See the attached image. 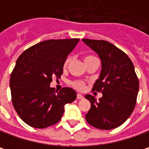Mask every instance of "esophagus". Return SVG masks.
I'll return each instance as SVG.
<instances>
[{
    "instance_id": "34e87169",
    "label": "esophagus",
    "mask_w": 149,
    "mask_h": 149,
    "mask_svg": "<svg viewBox=\"0 0 149 149\" xmlns=\"http://www.w3.org/2000/svg\"><path fill=\"white\" fill-rule=\"evenodd\" d=\"M84 98V97H83V95H81L80 93H78L77 94V99H83Z\"/></svg>"
}]
</instances>
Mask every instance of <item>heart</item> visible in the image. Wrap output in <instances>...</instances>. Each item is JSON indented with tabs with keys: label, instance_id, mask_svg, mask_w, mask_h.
Returning <instances> with one entry per match:
<instances>
[{
	"label": "heart",
	"instance_id": "b5f03b06",
	"mask_svg": "<svg viewBox=\"0 0 149 149\" xmlns=\"http://www.w3.org/2000/svg\"><path fill=\"white\" fill-rule=\"evenodd\" d=\"M92 58V56H88V57H86V58ZM69 58L66 59V61H65V63H64V66H67L68 63H69ZM73 86H74L76 89H79V90H82V89H84V87H85V84H84L82 81H74V82H73Z\"/></svg>",
	"mask_w": 149,
	"mask_h": 149
}]
</instances>
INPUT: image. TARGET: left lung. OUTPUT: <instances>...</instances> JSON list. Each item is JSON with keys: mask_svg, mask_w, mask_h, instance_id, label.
Returning a JSON list of instances; mask_svg holds the SVG:
<instances>
[{"mask_svg": "<svg viewBox=\"0 0 149 149\" xmlns=\"http://www.w3.org/2000/svg\"><path fill=\"white\" fill-rule=\"evenodd\" d=\"M101 59L102 69L92 91H100L102 97L97 100L86 95L91 109L86 120L100 130H112L121 125L132 114L136 106L139 82L134 65L129 57L106 40L82 39Z\"/></svg>", "mask_w": 149, "mask_h": 149, "instance_id": "left-lung-1", "label": "left lung"}]
</instances>
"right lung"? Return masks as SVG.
<instances>
[{"label":"right lung","instance_id":"add662e5","mask_svg":"<svg viewBox=\"0 0 149 149\" xmlns=\"http://www.w3.org/2000/svg\"><path fill=\"white\" fill-rule=\"evenodd\" d=\"M79 39L48 40L24 51L12 72V102L18 116L35 128L58 123L64 105L76 98L75 91L64 87L59 91L50 86L53 77L60 78L66 58Z\"/></svg>","mask_w":149,"mask_h":149}]
</instances>
